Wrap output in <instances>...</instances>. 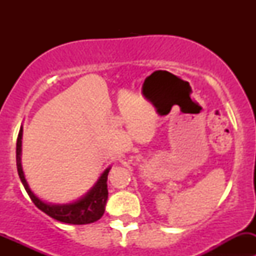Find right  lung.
<instances>
[{
	"label": "right lung",
	"instance_id": "obj_1",
	"mask_svg": "<svg viewBox=\"0 0 256 256\" xmlns=\"http://www.w3.org/2000/svg\"><path fill=\"white\" fill-rule=\"evenodd\" d=\"M22 135L23 128L20 126V134L17 138L16 144V162L18 176L20 178L23 187L27 190L28 196L34 203L36 207L44 212L53 219L68 224H89L99 220L105 212V206L108 200V174H109L110 167L102 172V176L96 180L92 190L86 194L82 196L78 200L66 204H50V203L43 202L30 190L27 180H26L24 174H23L22 164H20V152H22Z\"/></svg>",
	"mask_w": 256,
	"mask_h": 256
}]
</instances>
